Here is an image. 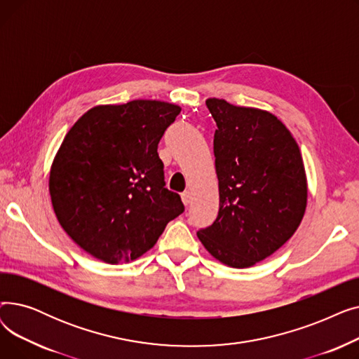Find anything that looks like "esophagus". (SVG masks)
Here are the masks:
<instances>
[{
    "instance_id": "obj_1",
    "label": "esophagus",
    "mask_w": 359,
    "mask_h": 359,
    "mask_svg": "<svg viewBox=\"0 0 359 359\" xmlns=\"http://www.w3.org/2000/svg\"><path fill=\"white\" fill-rule=\"evenodd\" d=\"M191 194L189 192H183L182 194V202L184 203V205H189L191 203Z\"/></svg>"
}]
</instances>
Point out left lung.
Listing matches in <instances>:
<instances>
[{
    "label": "left lung",
    "mask_w": 359,
    "mask_h": 359,
    "mask_svg": "<svg viewBox=\"0 0 359 359\" xmlns=\"http://www.w3.org/2000/svg\"><path fill=\"white\" fill-rule=\"evenodd\" d=\"M214 135L219 211L198 237L217 260L250 268L292 237L307 206L303 157L275 115L224 99L206 100Z\"/></svg>",
    "instance_id": "1"
}]
</instances>
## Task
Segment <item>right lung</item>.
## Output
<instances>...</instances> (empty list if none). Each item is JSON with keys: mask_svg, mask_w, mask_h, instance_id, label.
I'll use <instances>...</instances> for the list:
<instances>
[{"mask_svg": "<svg viewBox=\"0 0 359 359\" xmlns=\"http://www.w3.org/2000/svg\"><path fill=\"white\" fill-rule=\"evenodd\" d=\"M180 107L160 100L103 104L68 130L49 175L56 218L79 246L111 265L148 252L184 206L164 187L157 148Z\"/></svg>", "mask_w": 359, "mask_h": 359, "instance_id": "1", "label": "right lung"}]
</instances>
